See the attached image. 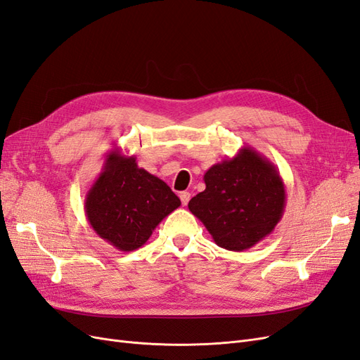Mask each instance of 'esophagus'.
Wrapping results in <instances>:
<instances>
[{
    "instance_id": "1",
    "label": "esophagus",
    "mask_w": 360,
    "mask_h": 360,
    "mask_svg": "<svg viewBox=\"0 0 360 360\" xmlns=\"http://www.w3.org/2000/svg\"><path fill=\"white\" fill-rule=\"evenodd\" d=\"M180 200H181V204L183 205H188V202H189V200H191V193L189 192H180Z\"/></svg>"
}]
</instances>
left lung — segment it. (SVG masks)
Listing matches in <instances>:
<instances>
[{"label": "left lung", "instance_id": "1", "mask_svg": "<svg viewBox=\"0 0 360 360\" xmlns=\"http://www.w3.org/2000/svg\"><path fill=\"white\" fill-rule=\"evenodd\" d=\"M205 189L188 207L217 246L234 252L274 233L285 210V184L278 168L252 147H242L204 174Z\"/></svg>", "mask_w": 360, "mask_h": 360}]
</instances>
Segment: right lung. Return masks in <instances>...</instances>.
I'll list each match as a JSON object with an SVG mask.
<instances>
[{
  "instance_id": "right-lung-1",
  "label": "right lung",
  "mask_w": 360,
  "mask_h": 360,
  "mask_svg": "<svg viewBox=\"0 0 360 360\" xmlns=\"http://www.w3.org/2000/svg\"><path fill=\"white\" fill-rule=\"evenodd\" d=\"M180 204L165 181L115 147L106 153L101 174L85 195L84 209L97 236L130 252L146 245L162 219Z\"/></svg>"
}]
</instances>
